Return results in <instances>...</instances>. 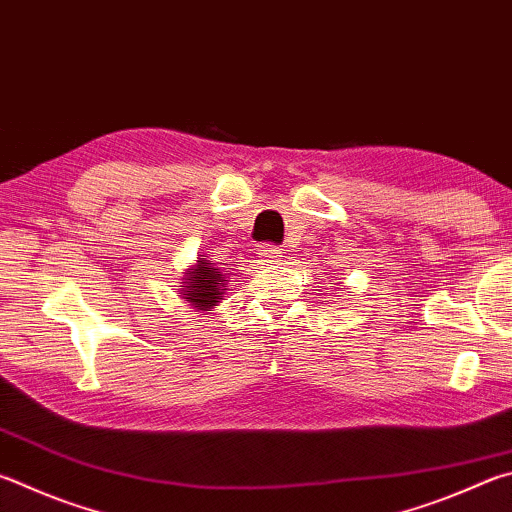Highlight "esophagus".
Wrapping results in <instances>:
<instances>
[{
	"instance_id": "esophagus-1",
	"label": "esophagus",
	"mask_w": 512,
	"mask_h": 512,
	"mask_svg": "<svg viewBox=\"0 0 512 512\" xmlns=\"http://www.w3.org/2000/svg\"><path fill=\"white\" fill-rule=\"evenodd\" d=\"M257 255L264 257L266 262H280V259H282V248L271 246V244H264V246H259V253Z\"/></svg>"
}]
</instances>
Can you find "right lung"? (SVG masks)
I'll use <instances>...</instances> for the list:
<instances>
[{"label": "right lung", "instance_id": "add662e5", "mask_svg": "<svg viewBox=\"0 0 512 512\" xmlns=\"http://www.w3.org/2000/svg\"><path fill=\"white\" fill-rule=\"evenodd\" d=\"M188 284L185 286V300L192 306H199V309H212L221 300V293L226 291L224 284L228 282L224 275H221L219 268L210 264V259H199L197 268H190L188 273Z\"/></svg>", "mask_w": 512, "mask_h": 512}]
</instances>
